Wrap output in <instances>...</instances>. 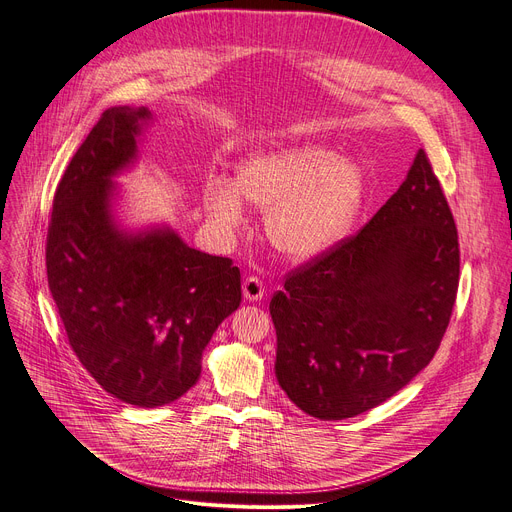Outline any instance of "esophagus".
Instances as JSON below:
<instances>
[{
    "mask_svg": "<svg viewBox=\"0 0 512 512\" xmlns=\"http://www.w3.org/2000/svg\"><path fill=\"white\" fill-rule=\"evenodd\" d=\"M242 293H244V299L259 301L263 293H266V287H263V282L257 276H249L242 282Z\"/></svg>",
    "mask_w": 512,
    "mask_h": 512,
    "instance_id": "34e87169",
    "label": "esophagus"
}]
</instances>
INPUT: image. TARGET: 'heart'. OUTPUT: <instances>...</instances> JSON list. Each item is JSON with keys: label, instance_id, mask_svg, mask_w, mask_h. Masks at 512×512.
Segmentation results:
<instances>
[{"label": "heart", "instance_id": "obj_1", "mask_svg": "<svg viewBox=\"0 0 512 512\" xmlns=\"http://www.w3.org/2000/svg\"><path fill=\"white\" fill-rule=\"evenodd\" d=\"M365 173L320 145H295L246 158L236 173L208 175L202 204L219 234L244 225V200L268 208L266 232L278 251L308 259L342 240L365 202Z\"/></svg>", "mask_w": 512, "mask_h": 512}]
</instances>
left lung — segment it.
Segmentation results:
<instances>
[{
    "label": "left lung",
    "mask_w": 512,
    "mask_h": 512,
    "mask_svg": "<svg viewBox=\"0 0 512 512\" xmlns=\"http://www.w3.org/2000/svg\"><path fill=\"white\" fill-rule=\"evenodd\" d=\"M458 280L456 221L420 149L361 232L291 272L274 293L280 388L318 420L382 405L439 350Z\"/></svg>",
    "instance_id": "obj_1"
}]
</instances>
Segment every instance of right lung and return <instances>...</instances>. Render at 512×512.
Segmentation results:
<instances>
[{"mask_svg": "<svg viewBox=\"0 0 512 512\" xmlns=\"http://www.w3.org/2000/svg\"><path fill=\"white\" fill-rule=\"evenodd\" d=\"M147 107H111L56 187L48 287L69 346L118 401L162 407L192 388L202 352L242 301L232 259L187 246L168 225L126 230L116 181L137 160Z\"/></svg>", "mask_w": 512, "mask_h": 512, "instance_id": "right-lung-1", "label": "right lung"}]
</instances>
